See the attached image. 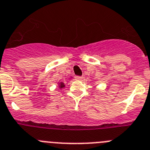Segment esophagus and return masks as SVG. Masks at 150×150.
Listing matches in <instances>:
<instances>
[{"label": "esophagus", "mask_w": 150, "mask_h": 150, "mask_svg": "<svg viewBox=\"0 0 150 150\" xmlns=\"http://www.w3.org/2000/svg\"><path fill=\"white\" fill-rule=\"evenodd\" d=\"M75 79H77V80H82V79H83V77H82V76H75Z\"/></svg>", "instance_id": "1"}]
</instances>
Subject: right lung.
Instances as JSON below:
<instances>
[{"label": "right lung", "instance_id": "add662e5", "mask_svg": "<svg viewBox=\"0 0 150 150\" xmlns=\"http://www.w3.org/2000/svg\"><path fill=\"white\" fill-rule=\"evenodd\" d=\"M59 88H63L64 87V83H63V82H59Z\"/></svg>", "mask_w": 150, "mask_h": 150}]
</instances>
